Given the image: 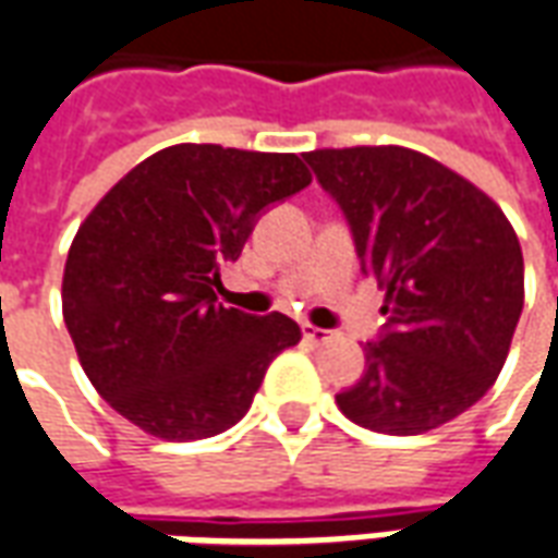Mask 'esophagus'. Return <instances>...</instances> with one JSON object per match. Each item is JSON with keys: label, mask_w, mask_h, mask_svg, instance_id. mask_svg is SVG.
I'll use <instances>...</instances> for the list:
<instances>
[{"label": "esophagus", "mask_w": 558, "mask_h": 558, "mask_svg": "<svg viewBox=\"0 0 558 558\" xmlns=\"http://www.w3.org/2000/svg\"><path fill=\"white\" fill-rule=\"evenodd\" d=\"M302 331H304V340H307V343H326V340L335 338L331 331H326V328H319V326H311V323H304Z\"/></svg>", "instance_id": "34e87169"}]
</instances>
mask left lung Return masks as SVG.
Returning a JSON list of instances; mask_svg holds the SVG:
<instances>
[{
  "label": "left lung",
  "mask_w": 558,
  "mask_h": 558,
  "mask_svg": "<svg viewBox=\"0 0 558 558\" xmlns=\"http://www.w3.org/2000/svg\"><path fill=\"white\" fill-rule=\"evenodd\" d=\"M304 160L386 290L383 340L338 395L367 430L415 436L466 412L502 371L523 311V251L481 187L407 146L314 148Z\"/></svg>",
  "instance_id": "left-lung-1"
}]
</instances>
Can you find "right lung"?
<instances>
[{"mask_svg": "<svg viewBox=\"0 0 558 558\" xmlns=\"http://www.w3.org/2000/svg\"><path fill=\"white\" fill-rule=\"evenodd\" d=\"M292 151L179 143L140 160L80 223L62 316L95 391L167 442L208 439L251 410L278 352L302 340L283 314L218 304L256 215L311 184Z\"/></svg>", "mask_w": 558, "mask_h": 558, "instance_id": "1", "label": "right lung"}]
</instances>
